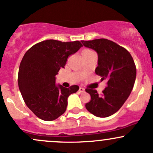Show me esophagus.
Instances as JSON below:
<instances>
[{"mask_svg":"<svg viewBox=\"0 0 153 153\" xmlns=\"http://www.w3.org/2000/svg\"><path fill=\"white\" fill-rule=\"evenodd\" d=\"M79 91H80V92H83V91H85V89H83V87H80L79 88Z\"/></svg>","mask_w":153,"mask_h":153,"instance_id":"34e87169","label":"esophagus"}]
</instances>
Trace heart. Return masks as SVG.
Listing matches in <instances>:
<instances>
[{
  "instance_id": "heart-1",
  "label": "heart",
  "mask_w": 153,
  "mask_h": 153,
  "mask_svg": "<svg viewBox=\"0 0 153 153\" xmlns=\"http://www.w3.org/2000/svg\"><path fill=\"white\" fill-rule=\"evenodd\" d=\"M90 51V50H85V51Z\"/></svg>"
}]
</instances>
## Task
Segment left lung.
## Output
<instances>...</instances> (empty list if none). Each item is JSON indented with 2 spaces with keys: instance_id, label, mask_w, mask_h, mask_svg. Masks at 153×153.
Wrapping results in <instances>:
<instances>
[{
  "instance_id": "8db88e82",
  "label": "left lung",
  "mask_w": 153,
  "mask_h": 153,
  "mask_svg": "<svg viewBox=\"0 0 153 153\" xmlns=\"http://www.w3.org/2000/svg\"><path fill=\"white\" fill-rule=\"evenodd\" d=\"M83 46L96 51L98 66L95 73L107 87L100 95L94 89H86L91 100L86 104L88 111L97 117H108L118 111L127 100L134 86L136 68L130 53L106 39L81 41Z\"/></svg>"
}]
</instances>
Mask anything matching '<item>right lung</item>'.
<instances>
[{"instance_id":"right-lung-1","label":"right lung","mask_w":153,"mask_h":153,"mask_svg":"<svg viewBox=\"0 0 153 153\" xmlns=\"http://www.w3.org/2000/svg\"><path fill=\"white\" fill-rule=\"evenodd\" d=\"M79 41L62 42L48 39L34 45L22 58L18 86L28 108L45 121H53L65 112L67 99L79 86L56 83V75L64 68L69 56L82 47Z\"/></svg>"}]
</instances>
